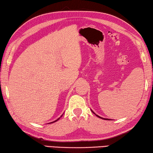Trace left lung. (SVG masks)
I'll use <instances>...</instances> for the list:
<instances>
[{"label": "left lung", "instance_id": "obj_1", "mask_svg": "<svg viewBox=\"0 0 153 153\" xmlns=\"http://www.w3.org/2000/svg\"><path fill=\"white\" fill-rule=\"evenodd\" d=\"M92 111V110H91ZM92 112H93V111H92ZM93 114H95L94 112H93ZM96 115V114H95ZM96 116H97L98 117H100V118H101V119H104V120H109V119H105V118H103V117H100V116H97V115H96Z\"/></svg>", "mask_w": 153, "mask_h": 153}]
</instances>
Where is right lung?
Wrapping results in <instances>:
<instances>
[{
    "label": "right lung",
    "mask_w": 153,
    "mask_h": 153,
    "mask_svg": "<svg viewBox=\"0 0 153 153\" xmlns=\"http://www.w3.org/2000/svg\"><path fill=\"white\" fill-rule=\"evenodd\" d=\"M61 117H62V116H61ZM59 119H60V117H59V118H58V119H57V120H55L54 122H51V123H53V122H57Z\"/></svg>",
    "instance_id": "add662e5"
}]
</instances>
